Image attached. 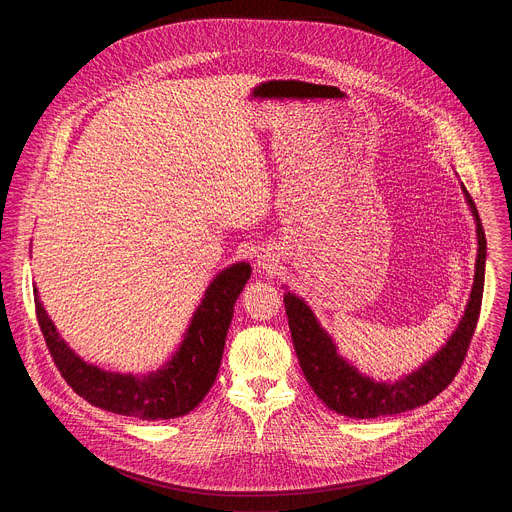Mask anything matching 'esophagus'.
<instances>
[{
	"instance_id": "obj_1",
	"label": "esophagus",
	"mask_w": 512,
	"mask_h": 512,
	"mask_svg": "<svg viewBox=\"0 0 512 512\" xmlns=\"http://www.w3.org/2000/svg\"><path fill=\"white\" fill-rule=\"evenodd\" d=\"M276 261L278 259H276V255L272 251H265L263 249V251L257 253V265H259V270H263V272H270Z\"/></svg>"
}]
</instances>
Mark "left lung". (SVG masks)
Masks as SVG:
<instances>
[{
    "label": "left lung",
    "mask_w": 512,
    "mask_h": 512,
    "mask_svg": "<svg viewBox=\"0 0 512 512\" xmlns=\"http://www.w3.org/2000/svg\"><path fill=\"white\" fill-rule=\"evenodd\" d=\"M463 193L477 232L473 288L459 326L454 328L452 336H448L440 351L432 359H427L419 369L402 375V378L394 382L369 378V375L361 373L351 361H346L338 353L336 342L321 328L311 307L294 292H284L294 351H297L309 386L324 400V405L330 411L353 419H373L405 413L409 409L427 405L429 400L436 398L454 380L456 371L461 369L477 326L483 297V278H486V234H483L477 207L465 186Z\"/></svg>",
    "instance_id": "obj_1"
}]
</instances>
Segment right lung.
Here are the masks:
<instances>
[{"label":"right lung","mask_w":512,"mask_h":512,"mask_svg":"<svg viewBox=\"0 0 512 512\" xmlns=\"http://www.w3.org/2000/svg\"><path fill=\"white\" fill-rule=\"evenodd\" d=\"M249 278L251 265L247 261L232 263L215 276L172 359L145 375L107 371L80 359L53 326L37 286H33V292L43 338L70 388L93 407L159 421L191 413L213 386L222 363L234 303Z\"/></svg>","instance_id":"right-lung-1"}]
</instances>
